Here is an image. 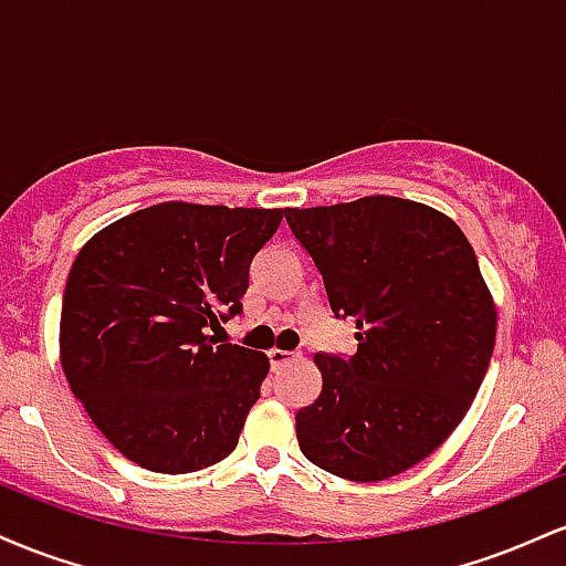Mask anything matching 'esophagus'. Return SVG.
I'll list each match as a JSON object with an SVG mask.
<instances>
[{"label":"esophagus","mask_w":566,"mask_h":566,"mask_svg":"<svg viewBox=\"0 0 566 566\" xmlns=\"http://www.w3.org/2000/svg\"><path fill=\"white\" fill-rule=\"evenodd\" d=\"M297 356H301V354H292V350H282V348H271V350H269L271 369H282V367H287L290 361H297Z\"/></svg>","instance_id":"obj_1"}]
</instances>
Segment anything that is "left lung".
Here are the masks:
<instances>
[{"label": "left lung", "instance_id": "left-lung-1", "mask_svg": "<svg viewBox=\"0 0 566 566\" xmlns=\"http://www.w3.org/2000/svg\"><path fill=\"white\" fill-rule=\"evenodd\" d=\"M314 258L354 356L316 354L322 394L297 409L305 458L380 482L428 458L469 412L495 348L497 311L458 223L399 197L284 210Z\"/></svg>", "mask_w": 566, "mask_h": 566}]
</instances>
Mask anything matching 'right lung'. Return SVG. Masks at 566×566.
<instances>
[{
	"label": "right lung",
	"mask_w": 566,
	"mask_h": 566,
	"mask_svg": "<svg viewBox=\"0 0 566 566\" xmlns=\"http://www.w3.org/2000/svg\"><path fill=\"white\" fill-rule=\"evenodd\" d=\"M284 210L161 201L97 231L69 271L61 365L90 420L157 473L237 450L269 359L207 329L242 314Z\"/></svg>",
	"instance_id": "add662e5"
}]
</instances>
